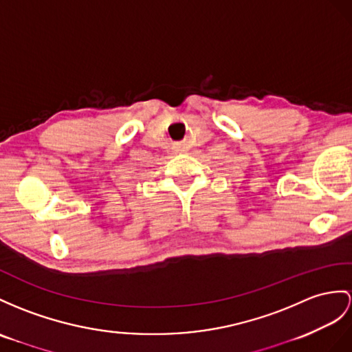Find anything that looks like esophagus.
Segmentation results:
<instances>
[{"label":"esophagus","instance_id":"1","mask_svg":"<svg viewBox=\"0 0 352 352\" xmlns=\"http://www.w3.org/2000/svg\"><path fill=\"white\" fill-rule=\"evenodd\" d=\"M173 148H175L176 151H184V149H185L184 143H175V144H173Z\"/></svg>","mask_w":352,"mask_h":352}]
</instances>
